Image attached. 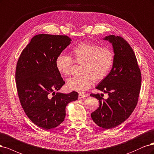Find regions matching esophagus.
<instances>
[{
	"label": "esophagus",
	"instance_id": "34e87169",
	"mask_svg": "<svg viewBox=\"0 0 154 154\" xmlns=\"http://www.w3.org/2000/svg\"><path fill=\"white\" fill-rule=\"evenodd\" d=\"M85 98V95H84V94L80 93L79 94V99H82V98Z\"/></svg>",
	"mask_w": 154,
	"mask_h": 154
}]
</instances>
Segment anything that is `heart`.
I'll return each instance as SVG.
<instances>
[{"label": "heart", "instance_id": "obj_1", "mask_svg": "<svg viewBox=\"0 0 154 154\" xmlns=\"http://www.w3.org/2000/svg\"><path fill=\"white\" fill-rule=\"evenodd\" d=\"M72 58L65 54H59L55 61L56 68L63 76H68L73 61L82 64L80 73L82 75L69 79L66 82L68 90L84 92L91 87L93 80L101 81L111 70L115 54L111 48L102 47L93 43L82 42L73 47Z\"/></svg>", "mask_w": 154, "mask_h": 154}]
</instances>
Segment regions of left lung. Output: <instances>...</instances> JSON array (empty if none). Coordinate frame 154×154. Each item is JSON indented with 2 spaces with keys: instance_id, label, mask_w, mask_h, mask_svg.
<instances>
[{
  "instance_id": "left-lung-1",
  "label": "left lung",
  "mask_w": 154,
  "mask_h": 154,
  "mask_svg": "<svg viewBox=\"0 0 154 154\" xmlns=\"http://www.w3.org/2000/svg\"><path fill=\"white\" fill-rule=\"evenodd\" d=\"M103 39L112 43L115 59L111 72L96 88L108 93L104 99L99 93L91 94L100 106L91 113L97 125L105 129L116 127L131 116L140 95L141 73L132 48L121 36L110 35Z\"/></svg>"
}]
</instances>
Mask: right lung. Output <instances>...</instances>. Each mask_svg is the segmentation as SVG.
Masks as SVG:
<instances>
[{
	"mask_svg": "<svg viewBox=\"0 0 154 154\" xmlns=\"http://www.w3.org/2000/svg\"><path fill=\"white\" fill-rule=\"evenodd\" d=\"M71 41L67 36L38 34L23 49L17 64L15 79L22 107L28 118L45 130L60 125L67 104L78 99L75 91L55 93L65 84L56 68V58Z\"/></svg>",
	"mask_w": 154,
	"mask_h": 154,
	"instance_id": "1",
	"label": "right lung"
}]
</instances>
